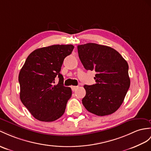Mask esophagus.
I'll return each instance as SVG.
<instances>
[{"label":"esophagus","instance_id":"obj_1","mask_svg":"<svg viewBox=\"0 0 151 151\" xmlns=\"http://www.w3.org/2000/svg\"><path fill=\"white\" fill-rule=\"evenodd\" d=\"M72 91H76L77 89H78V86H72Z\"/></svg>","mask_w":151,"mask_h":151}]
</instances>
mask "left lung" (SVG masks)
Listing matches in <instances>:
<instances>
[{"mask_svg": "<svg viewBox=\"0 0 151 151\" xmlns=\"http://www.w3.org/2000/svg\"><path fill=\"white\" fill-rule=\"evenodd\" d=\"M78 50L84 68L96 72V84L84 86L86 95L82 102L84 108L98 116L115 112L130 86L127 61L113 48L97 43L78 45Z\"/></svg>", "mask_w": 151, "mask_h": 151, "instance_id": "8db88e82", "label": "left lung"}]
</instances>
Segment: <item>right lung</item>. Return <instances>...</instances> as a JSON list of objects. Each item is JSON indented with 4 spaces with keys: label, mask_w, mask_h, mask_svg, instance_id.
<instances>
[{
    "label": "right lung",
    "mask_w": 151,
    "mask_h": 151,
    "mask_svg": "<svg viewBox=\"0 0 151 151\" xmlns=\"http://www.w3.org/2000/svg\"><path fill=\"white\" fill-rule=\"evenodd\" d=\"M73 48L72 45H54L36 49L21 68L20 100L36 119L52 122L64 114L72 90L64 86L60 71L64 59ZM56 76L59 83L54 85Z\"/></svg>",
    "instance_id": "right-lung-1"
}]
</instances>
